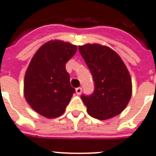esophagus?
Here are the masks:
<instances>
[{
	"label": "esophagus",
	"mask_w": 156,
	"mask_h": 156,
	"mask_svg": "<svg viewBox=\"0 0 156 156\" xmlns=\"http://www.w3.org/2000/svg\"><path fill=\"white\" fill-rule=\"evenodd\" d=\"M76 92L77 95H80L81 94V92H82V89H81V87H78L76 89Z\"/></svg>",
	"instance_id": "34e87169"
}]
</instances>
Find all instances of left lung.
<instances>
[{
    "mask_svg": "<svg viewBox=\"0 0 156 156\" xmlns=\"http://www.w3.org/2000/svg\"><path fill=\"white\" fill-rule=\"evenodd\" d=\"M79 51L92 75L95 90L81 95L87 113L98 120H108L126 109L132 94L131 77L120 55L100 44L80 45Z\"/></svg>",
    "mask_w": 156,
    "mask_h": 156,
    "instance_id": "obj_1",
    "label": "left lung"
}]
</instances>
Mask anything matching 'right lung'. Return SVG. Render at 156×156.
<instances>
[{
  "instance_id": "1",
  "label": "right lung",
  "mask_w": 156,
  "mask_h": 156,
  "mask_svg": "<svg viewBox=\"0 0 156 156\" xmlns=\"http://www.w3.org/2000/svg\"><path fill=\"white\" fill-rule=\"evenodd\" d=\"M76 51V45L54 40L34 55L25 75L24 95L38 114L52 119L65 112L76 91L70 86L66 64Z\"/></svg>"
}]
</instances>
